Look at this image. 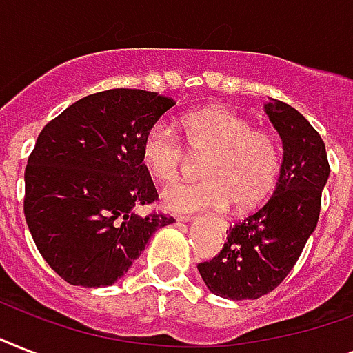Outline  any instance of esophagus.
<instances>
[{"mask_svg":"<svg viewBox=\"0 0 353 353\" xmlns=\"http://www.w3.org/2000/svg\"><path fill=\"white\" fill-rule=\"evenodd\" d=\"M183 220H187V218H183ZM214 223L218 227H220L221 231H227V227H229V223H227V221L223 220V218H214Z\"/></svg>","mask_w":353,"mask_h":353,"instance_id":"esophagus-1","label":"esophagus"}]
</instances>
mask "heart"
Instances as JSON below:
<instances>
[{
	"label": "heart",
	"instance_id": "heart-1",
	"mask_svg": "<svg viewBox=\"0 0 353 353\" xmlns=\"http://www.w3.org/2000/svg\"><path fill=\"white\" fill-rule=\"evenodd\" d=\"M179 133L190 154L205 157V179L163 190V201L174 212L223 209L232 201L238 209H252L276 187L282 170L279 141L273 133L252 130L240 113L223 106L194 110L179 119ZM182 143L168 122H154L141 141L144 168L161 183L177 181L188 161Z\"/></svg>",
	"mask_w": 353,
	"mask_h": 353
}]
</instances>
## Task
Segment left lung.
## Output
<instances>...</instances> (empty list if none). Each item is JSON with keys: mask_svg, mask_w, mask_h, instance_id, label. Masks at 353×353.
<instances>
[{"mask_svg": "<svg viewBox=\"0 0 353 353\" xmlns=\"http://www.w3.org/2000/svg\"><path fill=\"white\" fill-rule=\"evenodd\" d=\"M269 119L284 144L274 194L229 229L227 241L199 274L214 295L251 301L279 288L301 256L321 214L328 181L326 146L315 128L285 102L269 99Z\"/></svg>", "mask_w": 353, "mask_h": 353, "instance_id": "left-lung-1", "label": "left lung"}]
</instances>
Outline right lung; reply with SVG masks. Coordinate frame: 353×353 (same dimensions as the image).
Segmentation results:
<instances>
[{"label":"right lung","instance_id":"1","mask_svg":"<svg viewBox=\"0 0 353 353\" xmlns=\"http://www.w3.org/2000/svg\"><path fill=\"white\" fill-rule=\"evenodd\" d=\"M176 104L144 90L80 99L49 121L25 166L23 214L38 251L73 285H110L174 218L133 212L159 198L141 161L144 132Z\"/></svg>","mask_w":353,"mask_h":353}]
</instances>
